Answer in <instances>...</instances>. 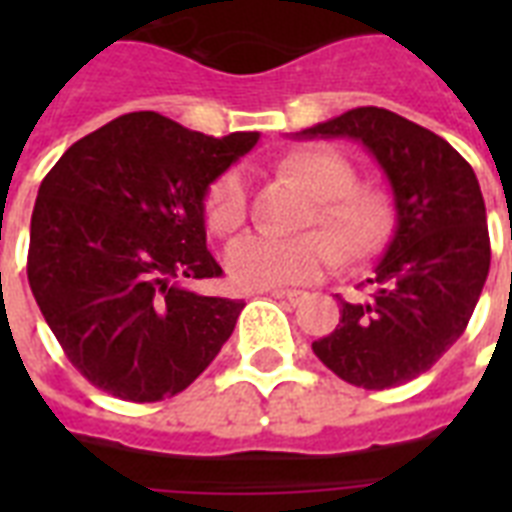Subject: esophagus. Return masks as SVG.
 <instances>
[{
  "mask_svg": "<svg viewBox=\"0 0 512 512\" xmlns=\"http://www.w3.org/2000/svg\"><path fill=\"white\" fill-rule=\"evenodd\" d=\"M260 292H271L273 297H281L292 305H297L305 297V292H300V289H260Z\"/></svg>",
  "mask_w": 512,
  "mask_h": 512,
  "instance_id": "esophagus-1",
  "label": "esophagus"
}]
</instances>
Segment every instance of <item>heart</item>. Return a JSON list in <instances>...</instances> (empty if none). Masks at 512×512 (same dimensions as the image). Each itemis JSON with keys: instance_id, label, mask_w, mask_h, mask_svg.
Listing matches in <instances>:
<instances>
[{"instance_id": "1", "label": "heart", "mask_w": 512, "mask_h": 512, "mask_svg": "<svg viewBox=\"0 0 512 512\" xmlns=\"http://www.w3.org/2000/svg\"><path fill=\"white\" fill-rule=\"evenodd\" d=\"M316 196L313 223L330 231L300 236L247 233L225 249V271L241 289H271L308 284L337 268L342 248L348 257H366L380 247L390 228L388 201L380 191L358 188L353 164L332 148H300L281 162ZM207 225L215 233H233L247 220V180L228 170L209 185L204 201Z\"/></svg>"}]
</instances>
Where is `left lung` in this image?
Masks as SVG:
<instances>
[{
    "label": "left lung",
    "mask_w": 512,
    "mask_h": 512,
    "mask_svg": "<svg viewBox=\"0 0 512 512\" xmlns=\"http://www.w3.org/2000/svg\"><path fill=\"white\" fill-rule=\"evenodd\" d=\"M295 138L358 140L388 177L396 204V231L366 279L369 295L340 297V324L313 342V353L356 388L404 385L460 340L489 276L476 172L436 132L388 108H353Z\"/></svg>",
    "instance_id": "1"
}]
</instances>
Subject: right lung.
Wrapping results in <instances>:
<instances>
[{
  "label": "right lung",
  "instance_id": "right-lung-1",
  "mask_svg": "<svg viewBox=\"0 0 512 512\" xmlns=\"http://www.w3.org/2000/svg\"><path fill=\"white\" fill-rule=\"evenodd\" d=\"M257 132L212 138L156 111L84 135L39 185L28 284L68 361L111 396L151 404L185 390L231 337L244 303L193 292L217 279L209 185Z\"/></svg>",
  "mask_w": 512,
  "mask_h": 512
}]
</instances>
